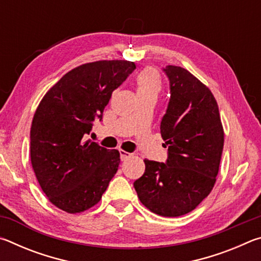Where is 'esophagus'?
Returning <instances> with one entry per match:
<instances>
[{"mask_svg": "<svg viewBox=\"0 0 261 261\" xmlns=\"http://www.w3.org/2000/svg\"><path fill=\"white\" fill-rule=\"evenodd\" d=\"M131 155H132L131 153H127L125 151H123V149H120V156H121L122 161H125L126 159H129Z\"/></svg>", "mask_w": 261, "mask_h": 261, "instance_id": "1", "label": "esophagus"}]
</instances>
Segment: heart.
<instances>
[{"instance_id":"1","label":"heart","mask_w":261,"mask_h":261,"mask_svg":"<svg viewBox=\"0 0 261 261\" xmlns=\"http://www.w3.org/2000/svg\"><path fill=\"white\" fill-rule=\"evenodd\" d=\"M137 84V93L138 96L143 95H156L160 93L162 82L155 70L147 68L144 69L143 71L138 73V76L136 78Z\"/></svg>"}]
</instances>
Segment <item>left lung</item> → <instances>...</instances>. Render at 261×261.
Here are the masks:
<instances>
[{
  "instance_id": "8db88e82",
  "label": "left lung",
  "mask_w": 261,
  "mask_h": 261,
  "mask_svg": "<svg viewBox=\"0 0 261 261\" xmlns=\"http://www.w3.org/2000/svg\"><path fill=\"white\" fill-rule=\"evenodd\" d=\"M162 70L170 88L160 125L168 158L166 163L145 159V173L134 187L149 211L175 218L193 211L213 189L224 134L210 88L180 67Z\"/></svg>"
}]
</instances>
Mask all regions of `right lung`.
I'll use <instances>...</instances> for the list:
<instances>
[{
	"mask_svg": "<svg viewBox=\"0 0 261 261\" xmlns=\"http://www.w3.org/2000/svg\"><path fill=\"white\" fill-rule=\"evenodd\" d=\"M130 61H96L65 73L35 110L31 162L42 191L60 210L81 213L98 204L120 165L117 149L85 138L114 90L134 72Z\"/></svg>",
	"mask_w": 261,
	"mask_h": 261,
	"instance_id": "obj_1",
	"label": "right lung"
}]
</instances>
